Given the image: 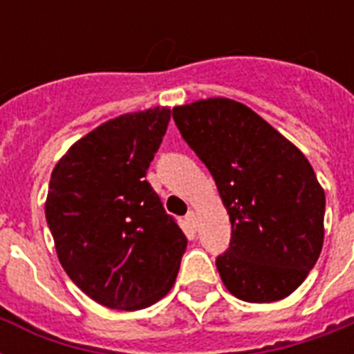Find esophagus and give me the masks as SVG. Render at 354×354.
Listing matches in <instances>:
<instances>
[{
	"instance_id": "34e87169",
	"label": "esophagus",
	"mask_w": 354,
	"mask_h": 354,
	"mask_svg": "<svg viewBox=\"0 0 354 354\" xmlns=\"http://www.w3.org/2000/svg\"><path fill=\"white\" fill-rule=\"evenodd\" d=\"M185 221H187L193 227L196 226V213H194V211H189L187 215H185Z\"/></svg>"
}]
</instances>
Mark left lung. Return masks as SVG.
Wrapping results in <instances>:
<instances>
[{
    "mask_svg": "<svg viewBox=\"0 0 354 354\" xmlns=\"http://www.w3.org/2000/svg\"><path fill=\"white\" fill-rule=\"evenodd\" d=\"M187 145L209 169L232 222L216 270L233 296H290L324 248L325 193L296 145L242 102L211 97L172 108Z\"/></svg>",
    "mask_w": 354,
    "mask_h": 354,
    "instance_id": "1",
    "label": "left lung"
}]
</instances>
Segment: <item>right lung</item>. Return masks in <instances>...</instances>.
I'll return each mask as SVG.
<instances>
[{"instance_id": "1", "label": "right lung", "mask_w": 354, "mask_h": 354, "mask_svg": "<svg viewBox=\"0 0 354 354\" xmlns=\"http://www.w3.org/2000/svg\"><path fill=\"white\" fill-rule=\"evenodd\" d=\"M171 108L122 113L75 141L51 172L46 218L69 279L102 307L141 310L176 281L187 236L145 180Z\"/></svg>"}]
</instances>
